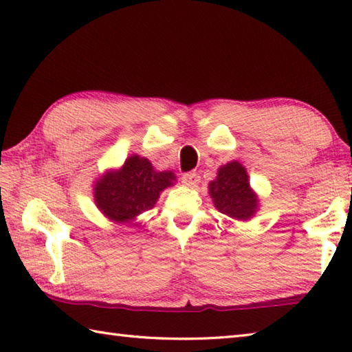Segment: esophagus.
Listing matches in <instances>:
<instances>
[{"label":"esophagus","mask_w":352,"mask_h":352,"mask_svg":"<svg viewBox=\"0 0 352 352\" xmlns=\"http://www.w3.org/2000/svg\"><path fill=\"white\" fill-rule=\"evenodd\" d=\"M201 182V177L197 172H188V174L183 175V183L188 188H197V184Z\"/></svg>","instance_id":"1"}]
</instances>
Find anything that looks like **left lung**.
Returning a JSON list of instances; mask_svg holds the SVG:
<instances>
[{"mask_svg":"<svg viewBox=\"0 0 352 352\" xmlns=\"http://www.w3.org/2000/svg\"><path fill=\"white\" fill-rule=\"evenodd\" d=\"M208 193L214 207L233 219L250 221L258 212V195L251 189L246 168L237 160L218 168V175L208 183Z\"/></svg>","mask_w":352,"mask_h":352,"instance_id":"8db88e82","label":"left lung"}]
</instances>
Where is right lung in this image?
<instances>
[{"mask_svg": "<svg viewBox=\"0 0 352 352\" xmlns=\"http://www.w3.org/2000/svg\"><path fill=\"white\" fill-rule=\"evenodd\" d=\"M175 182L172 170H157L146 157L131 154L121 168L106 169L96 178L94 201L109 221L134 227L138 216L153 208L160 193Z\"/></svg>", "mask_w": 352, "mask_h": 352, "instance_id": "add662e5", "label": "right lung"}]
</instances>
